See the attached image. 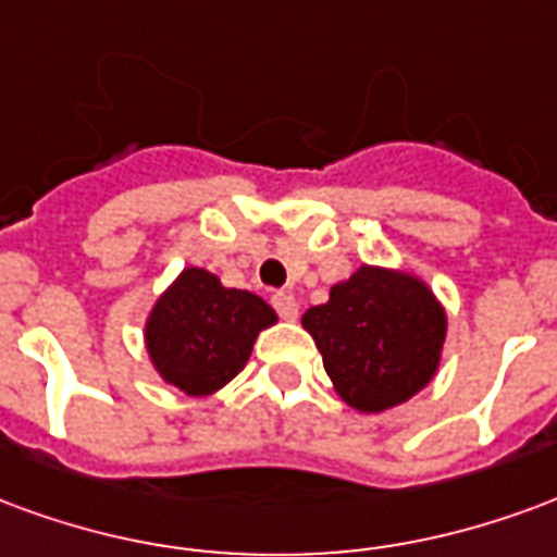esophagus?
Instances as JSON below:
<instances>
[{
	"label": "esophagus",
	"instance_id": "1",
	"mask_svg": "<svg viewBox=\"0 0 557 557\" xmlns=\"http://www.w3.org/2000/svg\"><path fill=\"white\" fill-rule=\"evenodd\" d=\"M273 306L284 320H296V314H299V306H296L294 296L282 294V290H278V294H273Z\"/></svg>",
	"mask_w": 557,
	"mask_h": 557
}]
</instances>
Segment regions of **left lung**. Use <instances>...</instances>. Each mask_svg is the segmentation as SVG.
<instances>
[{
  "label": "left lung",
  "mask_w": 557,
  "mask_h": 557,
  "mask_svg": "<svg viewBox=\"0 0 557 557\" xmlns=\"http://www.w3.org/2000/svg\"><path fill=\"white\" fill-rule=\"evenodd\" d=\"M302 326L341 400L383 412L433 380L448 320L421 278L364 263L329 290V302L308 308Z\"/></svg>",
  "instance_id": "1"
}]
</instances>
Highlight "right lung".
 <instances>
[{
	"label": "right lung",
	"instance_id": "add662e5",
	"mask_svg": "<svg viewBox=\"0 0 557 557\" xmlns=\"http://www.w3.org/2000/svg\"><path fill=\"white\" fill-rule=\"evenodd\" d=\"M275 320L261 296L225 287L201 267H186L150 308L145 347L165 383L207 397L246 368L258 332Z\"/></svg>",
	"mask_w": 557,
	"mask_h": 557
}]
</instances>
